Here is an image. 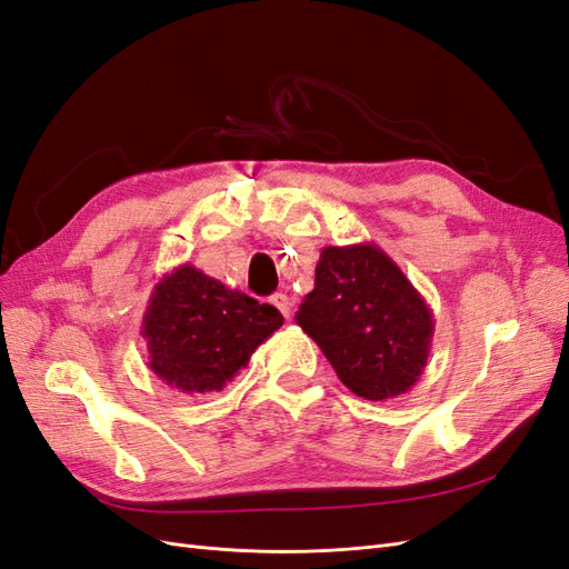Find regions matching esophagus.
<instances>
[{"mask_svg":"<svg viewBox=\"0 0 569 569\" xmlns=\"http://www.w3.org/2000/svg\"><path fill=\"white\" fill-rule=\"evenodd\" d=\"M270 303L278 308V311L289 320L291 318V301H289V297L287 295H272L270 297Z\"/></svg>","mask_w":569,"mask_h":569,"instance_id":"esophagus-1","label":"esophagus"}]
</instances>
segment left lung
<instances>
[{"instance_id":"obj_1","label":"left lung","mask_w":569,"mask_h":569,"mask_svg":"<svg viewBox=\"0 0 569 569\" xmlns=\"http://www.w3.org/2000/svg\"><path fill=\"white\" fill-rule=\"evenodd\" d=\"M295 320L339 380L368 401L416 387L435 337L432 308L375 242L325 247Z\"/></svg>"}]
</instances>
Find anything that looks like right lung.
I'll list each match as a JSON object with an SVG mask.
<instances>
[{"instance_id":"right-lung-1","label":"right lung","mask_w":569,"mask_h":569,"mask_svg":"<svg viewBox=\"0 0 569 569\" xmlns=\"http://www.w3.org/2000/svg\"><path fill=\"white\" fill-rule=\"evenodd\" d=\"M282 322L274 306L182 263L151 289L142 318L149 368L184 393L220 391Z\"/></svg>"}]
</instances>
